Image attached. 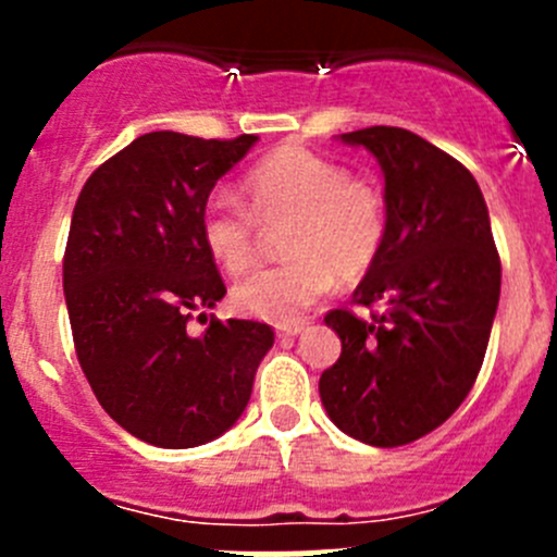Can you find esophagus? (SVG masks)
<instances>
[{"label": "esophagus", "instance_id": "1", "mask_svg": "<svg viewBox=\"0 0 557 557\" xmlns=\"http://www.w3.org/2000/svg\"><path fill=\"white\" fill-rule=\"evenodd\" d=\"M305 320H296V323H280L277 325V336H296L305 331Z\"/></svg>", "mask_w": 557, "mask_h": 557}]
</instances>
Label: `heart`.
Instances as JSON below:
<instances>
[{"label":"heart","instance_id":"heart-1","mask_svg":"<svg viewBox=\"0 0 557 557\" xmlns=\"http://www.w3.org/2000/svg\"><path fill=\"white\" fill-rule=\"evenodd\" d=\"M245 199L215 194L201 210L207 252L228 274L250 272L261 256V228H283L288 261L263 269L232 290L243 314L290 323L329 294L336 277L352 283L383 256L387 201L372 180L301 145H283L245 174Z\"/></svg>","mask_w":557,"mask_h":557}]
</instances>
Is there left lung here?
<instances>
[{
	"label": "left lung",
	"instance_id": "1",
	"mask_svg": "<svg viewBox=\"0 0 557 557\" xmlns=\"http://www.w3.org/2000/svg\"><path fill=\"white\" fill-rule=\"evenodd\" d=\"M342 143L367 148L385 174L383 256L352 294L383 312L325 314L342 356L320 374V398L352 440L409 445L440 429L480 374L502 258L480 185L460 161L396 126L358 128Z\"/></svg>",
	"mask_w": 557,
	"mask_h": 557
}]
</instances>
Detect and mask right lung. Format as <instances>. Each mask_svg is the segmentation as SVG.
I'll use <instances>...</instances> for the list:
<instances>
[{"label": "right lung", "instance_id": "obj_1", "mask_svg": "<svg viewBox=\"0 0 557 557\" xmlns=\"http://www.w3.org/2000/svg\"><path fill=\"white\" fill-rule=\"evenodd\" d=\"M256 139L143 134L77 196L64 250L77 361L104 412L148 445L183 450L232 429L274 345L256 320L210 314L201 336L185 331L226 296L201 210Z\"/></svg>", "mask_w": 557, "mask_h": 557}]
</instances>
